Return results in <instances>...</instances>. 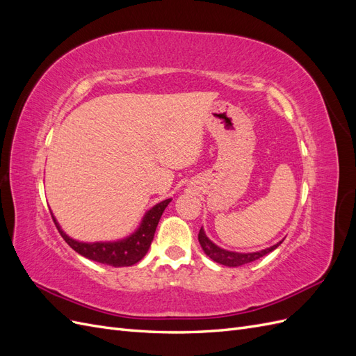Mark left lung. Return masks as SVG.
<instances>
[{"mask_svg":"<svg viewBox=\"0 0 356 356\" xmlns=\"http://www.w3.org/2000/svg\"><path fill=\"white\" fill-rule=\"evenodd\" d=\"M199 243L202 246V250L204 251V254H207L209 258H212L215 263L222 264V266H229V267H238V266H242V264H246V263L255 261V260H258V258L267 255L268 252H272L273 250H276V248L281 245L282 242H279V243H276L270 248H266V250L257 251V252H248V254L233 252V251L222 250V248L215 245L212 241H209L208 236L204 234V230L200 229Z\"/></svg>","mask_w":356,"mask_h":356,"instance_id":"left-lung-1","label":"left lung"}]
</instances>
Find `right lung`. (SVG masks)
<instances>
[{
	"instance_id": "1",
	"label": "right lung",
	"mask_w": 356,
	"mask_h": 356,
	"mask_svg": "<svg viewBox=\"0 0 356 356\" xmlns=\"http://www.w3.org/2000/svg\"><path fill=\"white\" fill-rule=\"evenodd\" d=\"M169 202L170 199H166L163 202L154 204V207L144 215L141 225L136 229V232H134L131 236H127L126 239L115 241V242L86 243V242L74 241L60 229L56 218L53 217V215L51 217L63 241H65L75 252H79L80 255L89 258V260H93L96 263L108 264L113 267H126V266H134L138 261H141L144 255L147 254L149 245L153 242L161 213H163V211L166 209Z\"/></svg>"
}]
</instances>
